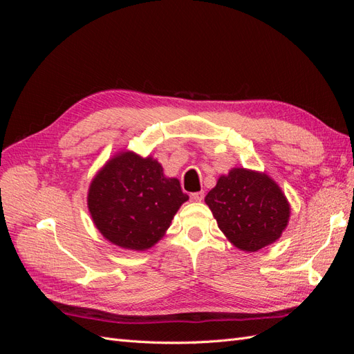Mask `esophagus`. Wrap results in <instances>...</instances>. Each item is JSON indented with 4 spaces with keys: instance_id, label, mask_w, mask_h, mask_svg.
<instances>
[{
    "instance_id": "esophagus-1",
    "label": "esophagus",
    "mask_w": 354,
    "mask_h": 354,
    "mask_svg": "<svg viewBox=\"0 0 354 354\" xmlns=\"http://www.w3.org/2000/svg\"><path fill=\"white\" fill-rule=\"evenodd\" d=\"M190 198H192V201L201 202V201L203 199V192H195V194H192V195H190Z\"/></svg>"
}]
</instances>
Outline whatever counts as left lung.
<instances>
[{
  "label": "left lung",
  "mask_w": 354,
  "mask_h": 354,
  "mask_svg": "<svg viewBox=\"0 0 354 354\" xmlns=\"http://www.w3.org/2000/svg\"><path fill=\"white\" fill-rule=\"evenodd\" d=\"M220 230L230 243L255 252L282 236L291 205L276 181L261 171L232 168L205 196Z\"/></svg>",
  "instance_id": "obj_1"
}]
</instances>
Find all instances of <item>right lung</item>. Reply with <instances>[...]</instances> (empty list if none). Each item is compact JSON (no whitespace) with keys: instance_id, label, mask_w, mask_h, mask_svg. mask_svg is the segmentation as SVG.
<instances>
[{"instance_id":"1","label":"right lung","mask_w":354,"mask_h":354,"mask_svg":"<svg viewBox=\"0 0 354 354\" xmlns=\"http://www.w3.org/2000/svg\"><path fill=\"white\" fill-rule=\"evenodd\" d=\"M187 199L178 178L167 177L155 158L121 151L93 177L87 205L106 241L122 250L146 251L162 239Z\"/></svg>"}]
</instances>
